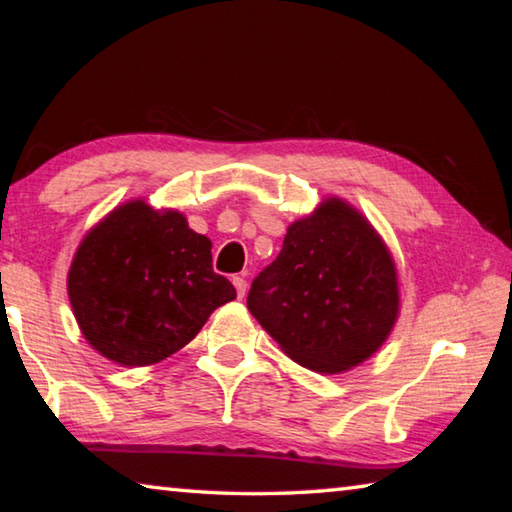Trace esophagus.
Here are the masks:
<instances>
[{
  "mask_svg": "<svg viewBox=\"0 0 512 512\" xmlns=\"http://www.w3.org/2000/svg\"><path fill=\"white\" fill-rule=\"evenodd\" d=\"M232 284H235L237 296H239V298H244V296H246V289H248L246 277H244V275H235V277H232Z\"/></svg>",
  "mask_w": 512,
  "mask_h": 512,
  "instance_id": "obj_1",
  "label": "esophagus"
}]
</instances>
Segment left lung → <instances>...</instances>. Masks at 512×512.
I'll return each instance as SVG.
<instances>
[{"instance_id":"left-lung-1","label":"left lung","mask_w":512,"mask_h":512,"mask_svg":"<svg viewBox=\"0 0 512 512\" xmlns=\"http://www.w3.org/2000/svg\"><path fill=\"white\" fill-rule=\"evenodd\" d=\"M248 309L282 352L320 375L352 370L391 336L400 280L391 248L339 196L293 221L271 266L255 277Z\"/></svg>"}]
</instances>
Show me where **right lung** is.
<instances>
[{
	"label": "right lung",
	"instance_id": "add662e5",
	"mask_svg": "<svg viewBox=\"0 0 512 512\" xmlns=\"http://www.w3.org/2000/svg\"><path fill=\"white\" fill-rule=\"evenodd\" d=\"M67 296L101 357L142 368L185 348L237 291L212 271V241L183 212L131 198L85 232Z\"/></svg>",
	"mask_w": 512,
	"mask_h": 512
}]
</instances>
